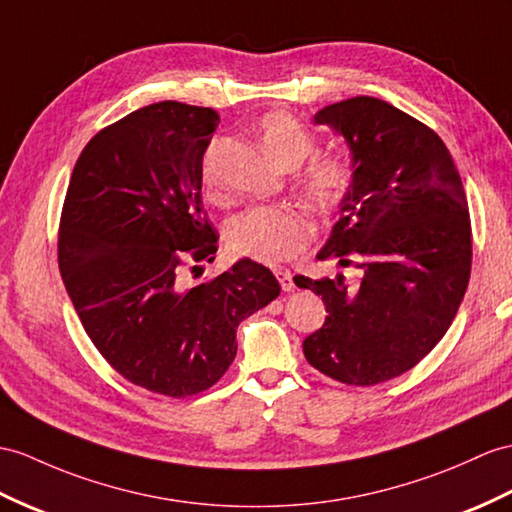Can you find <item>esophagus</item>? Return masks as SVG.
<instances>
[{
  "instance_id": "1",
  "label": "esophagus",
  "mask_w": 512,
  "mask_h": 512,
  "mask_svg": "<svg viewBox=\"0 0 512 512\" xmlns=\"http://www.w3.org/2000/svg\"><path fill=\"white\" fill-rule=\"evenodd\" d=\"M276 278H278V282H280V286H282V291H284V293H289V291H293V289H295V282H293L291 271L278 269V271H276Z\"/></svg>"
}]
</instances>
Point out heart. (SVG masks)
I'll use <instances>...</instances> for the list:
<instances>
[{
    "mask_svg": "<svg viewBox=\"0 0 512 512\" xmlns=\"http://www.w3.org/2000/svg\"><path fill=\"white\" fill-rule=\"evenodd\" d=\"M258 139L284 165H299L315 152L317 141L302 121L291 112L276 110L258 121ZM204 184L213 189L215 171L210 158L204 162ZM356 184L354 162L341 154L315 158L299 176V189L319 213L328 215L350 199ZM313 223L295 206H249L230 219L226 247L234 258H252L265 265L291 260L308 245Z\"/></svg>",
    "mask_w": 512,
    "mask_h": 512,
    "instance_id": "heart-1",
    "label": "heart"
}]
</instances>
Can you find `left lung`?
<instances>
[{
	"instance_id": "left-lung-1",
	"label": "left lung",
	"mask_w": 512,
	"mask_h": 512,
	"mask_svg": "<svg viewBox=\"0 0 512 512\" xmlns=\"http://www.w3.org/2000/svg\"><path fill=\"white\" fill-rule=\"evenodd\" d=\"M315 121L345 136L356 167L319 260L336 258L360 278H295L328 313L304 356L336 382L373 386L413 369L452 326L471 273L467 195L441 136L382 99H345Z\"/></svg>"
}]
</instances>
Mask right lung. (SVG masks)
<instances>
[{"label": "right lung", "instance_id": "right-lung-1", "mask_svg": "<svg viewBox=\"0 0 512 512\" xmlns=\"http://www.w3.org/2000/svg\"><path fill=\"white\" fill-rule=\"evenodd\" d=\"M219 115L158 102L99 130L73 167L58 226V265L73 308L106 363L158 395H199L236 356V328L280 295L243 258L213 263L219 234L202 204V165Z\"/></svg>", "mask_w": 512, "mask_h": 512}]
</instances>
